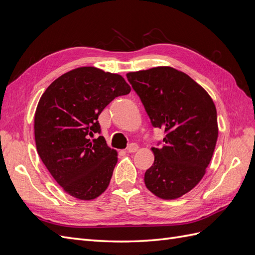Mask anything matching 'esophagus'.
<instances>
[{
  "label": "esophagus",
  "mask_w": 255,
  "mask_h": 255,
  "mask_svg": "<svg viewBox=\"0 0 255 255\" xmlns=\"http://www.w3.org/2000/svg\"><path fill=\"white\" fill-rule=\"evenodd\" d=\"M137 150H138V144L137 143H129L128 148H127V151L128 153H134Z\"/></svg>",
  "instance_id": "1"
}]
</instances>
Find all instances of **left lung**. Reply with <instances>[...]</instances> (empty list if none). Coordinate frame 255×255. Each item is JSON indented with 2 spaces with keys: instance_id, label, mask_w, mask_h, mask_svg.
I'll return each instance as SVG.
<instances>
[{
  "instance_id": "1",
  "label": "left lung",
  "mask_w": 255,
  "mask_h": 255,
  "mask_svg": "<svg viewBox=\"0 0 255 255\" xmlns=\"http://www.w3.org/2000/svg\"><path fill=\"white\" fill-rule=\"evenodd\" d=\"M154 128H164V145L152 148L154 163L144 184L164 200L182 197L205 174L218 138L217 111L211 96L172 67L128 72Z\"/></svg>"
}]
</instances>
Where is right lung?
Here are the masks:
<instances>
[{"instance_id": "add662e5", "label": "right lung", "mask_w": 255, "mask_h": 255, "mask_svg": "<svg viewBox=\"0 0 255 255\" xmlns=\"http://www.w3.org/2000/svg\"><path fill=\"white\" fill-rule=\"evenodd\" d=\"M129 91L121 75L81 67L59 76L43 92L34 119L36 148L67 194L89 201L109 187L118 153L103 136L90 137L101 130L99 115Z\"/></svg>"}]
</instances>
